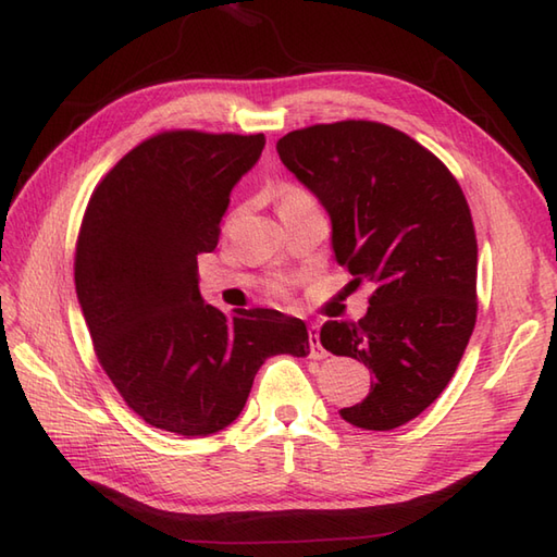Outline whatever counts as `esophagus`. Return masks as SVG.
I'll list each match as a JSON object with an SVG mask.
<instances>
[{
	"mask_svg": "<svg viewBox=\"0 0 557 557\" xmlns=\"http://www.w3.org/2000/svg\"><path fill=\"white\" fill-rule=\"evenodd\" d=\"M309 347H311V354H309L311 359H325L327 357V351L321 345V335H318V325L309 327Z\"/></svg>",
	"mask_w": 557,
	"mask_h": 557,
	"instance_id": "1",
	"label": "esophagus"
}]
</instances>
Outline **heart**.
<instances>
[{"label":"heart","instance_id":"1","mask_svg":"<svg viewBox=\"0 0 557 557\" xmlns=\"http://www.w3.org/2000/svg\"><path fill=\"white\" fill-rule=\"evenodd\" d=\"M306 194L301 191V188L299 186H282L280 188V203H285V200H294V198H304Z\"/></svg>","mask_w":557,"mask_h":557}]
</instances>
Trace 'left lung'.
Wrapping results in <instances>:
<instances>
[{
  "label": "left lung",
  "instance_id": "8db88e82",
  "mask_svg": "<svg viewBox=\"0 0 557 557\" xmlns=\"http://www.w3.org/2000/svg\"><path fill=\"white\" fill-rule=\"evenodd\" d=\"M277 152L330 215L337 263L373 287L359 323L321 327L327 351L373 373L371 393L339 417L363 431L397 429L443 393L474 333L467 198L433 152L385 124L309 126L282 136Z\"/></svg>",
  "mask_w": 557,
  "mask_h": 557
}]
</instances>
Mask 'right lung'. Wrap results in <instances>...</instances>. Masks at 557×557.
Instances as JSON below:
<instances>
[{
    "label": "right lung",
    "mask_w": 557,
    "mask_h": 557,
    "mask_svg": "<svg viewBox=\"0 0 557 557\" xmlns=\"http://www.w3.org/2000/svg\"><path fill=\"white\" fill-rule=\"evenodd\" d=\"M263 146V134L152 136L90 196L76 244L78 304L104 373L156 429H227L270 357H309L299 318L227 315L198 289V253L215 251L232 188Z\"/></svg>",
    "instance_id": "right-lung-1"
}]
</instances>
